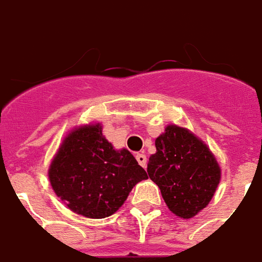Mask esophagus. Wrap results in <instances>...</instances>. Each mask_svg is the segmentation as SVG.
<instances>
[{
	"label": "esophagus",
	"mask_w": 262,
	"mask_h": 262,
	"mask_svg": "<svg viewBox=\"0 0 262 262\" xmlns=\"http://www.w3.org/2000/svg\"><path fill=\"white\" fill-rule=\"evenodd\" d=\"M137 161L138 164L141 165L142 167H146V165H147V158H146V156L144 154H142V152H139V154H137Z\"/></svg>",
	"instance_id": "esophagus-1"
}]
</instances>
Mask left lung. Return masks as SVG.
Segmentation results:
<instances>
[{
	"instance_id": "1",
	"label": "left lung",
	"mask_w": 262,
	"mask_h": 262,
	"mask_svg": "<svg viewBox=\"0 0 262 262\" xmlns=\"http://www.w3.org/2000/svg\"><path fill=\"white\" fill-rule=\"evenodd\" d=\"M148 177L158 185L167 208L190 219L208 206L221 183V166L204 142L188 128L169 124L156 139Z\"/></svg>"
}]
</instances>
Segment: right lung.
I'll return each instance as SVG.
<instances>
[{
    "label": "right lung",
    "mask_w": 262,
    "mask_h": 262,
    "mask_svg": "<svg viewBox=\"0 0 262 262\" xmlns=\"http://www.w3.org/2000/svg\"><path fill=\"white\" fill-rule=\"evenodd\" d=\"M147 173L127 150H115L100 123L75 127L48 167V180L69 210L92 219L111 216Z\"/></svg>",
    "instance_id": "add662e5"
}]
</instances>
